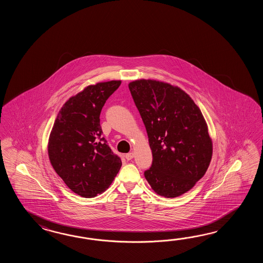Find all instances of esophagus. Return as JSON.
Wrapping results in <instances>:
<instances>
[{
	"label": "esophagus",
	"mask_w": 263,
	"mask_h": 263,
	"mask_svg": "<svg viewBox=\"0 0 263 263\" xmlns=\"http://www.w3.org/2000/svg\"><path fill=\"white\" fill-rule=\"evenodd\" d=\"M134 157V152H129V153H127L126 155H125V158L128 160V161H129V160H132L133 158Z\"/></svg>",
	"instance_id": "1"
}]
</instances>
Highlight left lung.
<instances>
[{
    "label": "left lung",
    "instance_id": "obj_1",
    "mask_svg": "<svg viewBox=\"0 0 263 263\" xmlns=\"http://www.w3.org/2000/svg\"><path fill=\"white\" fill-rule=\"evenodd\" d=\"M129 88L153 157L145 179L159 196H181L205 175L212 160L213 141L206 120L178 86L142 79L129 83Z\"/></svg>",
    "mask_w": 263,
    "mask_h": 263
}]
</instances>
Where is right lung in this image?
Returning a JSON list of instances; mask_svg holds the SVG:
<instances>
[{
	"label": "right lung",
	"instance_id": "1",
	"mask_svg": "<svg viewBox=\"0 0 263 263\" xmlns=\"http://www.w3.org/2000/svg\"><path fill=\"white\" fill-rule=\"evenodd\" d=\"M121 81L88 85L69 98L58 112L48 143L50 163L78 196L90 198L111 185L122 165L104 137L101 109Z\"/></svg>",
	"mask_w": 263,
	"mask_h": 263
}]
</instances>
